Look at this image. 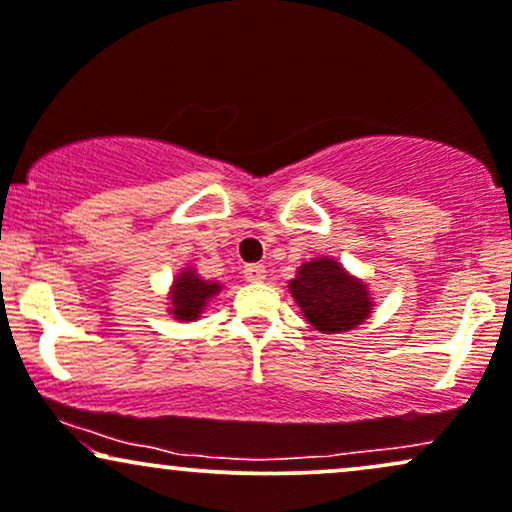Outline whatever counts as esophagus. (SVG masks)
<instances>
[{
  "label": "esophagus",
  "mask_w": 512,
  "mask_h": 512,
  "mask_svg": "<svg viewBox=\"0 0 512 512\" xmlns=\"http://www.w3.org/2000/svg\"><path fill=\"white\" fill-rule=\"evenodd\" d=\"M244 277L249 282H263L266 280V266H261V263H251V266L244 268Z\"/></svg>",
  "instance_id": "1"
}]
</instances>
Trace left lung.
<instances>
[{
	"mask_svg": "<svg viewBox=\"0 0 512 512\" xmlns=\"http://www.w3.org/2000/svg\"><path fill=\"white\" fill-rule=\"evenodd\" d=\"M289 289L308 323L325 334L353 330L372 311L368 287L332 258L304 263Z\"/></svg>",
	"mask_w": 512,
	"mask_h": 512,
	"instance_id": "left-lung-1",
	"label": "left lung"
}]
</instances>
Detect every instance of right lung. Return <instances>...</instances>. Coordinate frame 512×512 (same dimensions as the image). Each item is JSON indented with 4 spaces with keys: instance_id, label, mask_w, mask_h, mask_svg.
Instances as JSON below:
<instances>
[{
    "instance_id": "obj_1",
    "label": "right lung",
    "mask_w": 512,
    "mask_h": 512,
    "mask_svg": "<svg viewBox=\"0 0 512 512\" xmlns=\"http://www.w3.org/2000/svg\"><path fill=\"white\" fill-rule=\"evenodd\" d=\"M218 292L220 285H216V282H206L201 280L194 270H185V273L178 275L173 292H170V299H173V315L178 320L199 318L206 301Z\"/></svg>"
}]
</instances>
